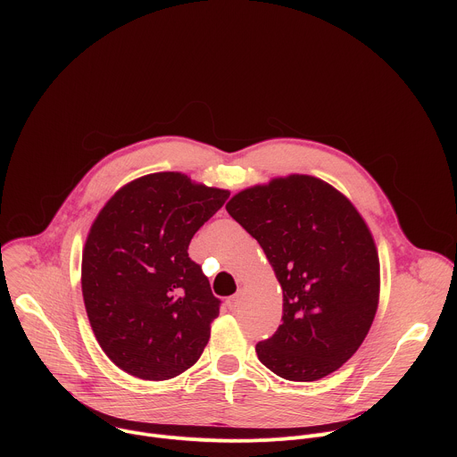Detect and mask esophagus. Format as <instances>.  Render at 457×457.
<instances>
[{"instance_id":"obj_1","label":"esophagus","mask_w":457,"mask_h":457,"mask_svg":"<svg viewBox=\"0 0 457 457\" xmlns=\"http://www.w3.org/2000/svg\"><path fill=\"white\" fill-rule=\"evenodd\" d=\"M242 296H244V291H242V289H238L233 296H229V298H228V307H229L231 311H235V309L240 305Z\"/></svg>"}]
</instances>
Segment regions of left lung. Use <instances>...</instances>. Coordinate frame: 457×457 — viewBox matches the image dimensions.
<instances>
[{
  "instance_id": "8db88e82",
  "label": "left lung",
  "mask_w": 457,
  "mask_h": 457,
  "mask_svg": "<svg viewBox=\"0 0 457 457\" xmlns=\"http://www.w3.org/2000/svg\"><path fill=\"white\" fill-rule=\"evenodd\" d=\"M228 213L264 249L282 286V325L256 344L277 376L314 381L340 369L363 344L379 298L372 235L331 184L289 175L253 186Z\"/></svg>"
}]
</instances>
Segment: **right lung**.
Returning a JSON list of instances; mask_svg holds the SVG:
<instances>
[{
	"mask_svg": "<svg viewBox=\"0 0 457 457\" xmlns=\"http://www.w3.org/2000/svg\"><path fill=\"white\" fill-rule=\"evenodd\" d=\"M228 197L161 171L122 186L94 220L83 300L101 349L124 372L161 381L201 358L220 300L187 245Z\"/></svg>",
	"mask_w": 457,
	"mask_h": 457,
	"instance_id": "1",
	"label": "right lung"
}]
</instances>
